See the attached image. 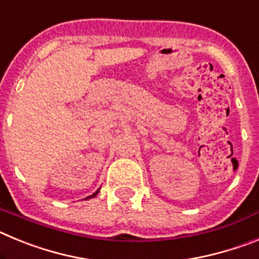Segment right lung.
<instances>
[{
    "label": "right lung",
    "mask_w": 259,
    "mask_h": 259,
    "mask_svg": "<svg viewBox=\"0 0 259 259\" xmlns=\"http://www.w3.org/2000/svg\"><path fill=\"white\" fill-rule=\"evenodd\" d=\"M98 191H100V189H98ZM98 191H97V192H95V193H93V194H92V196H89V197H87V198H92V197H95V196H97Z\"/></svg>",
    "instance_id": "right-lung-1"
}]
</instances>
